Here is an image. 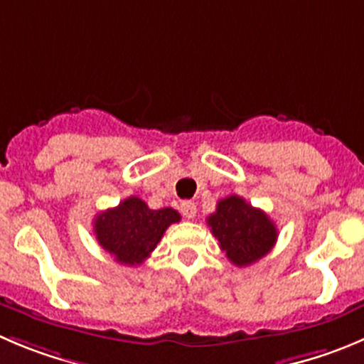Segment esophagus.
<instances>
[{
  "label": "esophagus",
  "instance_id": "esophagus-1",
  "mask_svg": "<svg viewBox=\"0 0 364 364\" xmlns=\"http://www.w3.org/2000/svg\"><path fill=\"white\" fill-rule=\"evenodd\" d=\"M180 210H182L184 218H188V220H193L196 216V205L193 202H182Z\"/></svg>",
  "mask_w": 364,
  "mask_h": 364
}]
</instances>
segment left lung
<instances>
[{
  "label": "left lung",
  "instance_id": "1",
  "mask_svg": "<svg viewBox=\"0 0 364 364\" xmlns=\"http://www.w3.org/2000/svg\"><path fill=\"white\" fill-rule=\"evenodd\" d=\"M207 225L221 250L240 268L264 257L277 241V227L268 214L237 195L220 200Z\"/></svg>",
  "mask_w": 364,
  "mask_h": 364
}]
</instances>
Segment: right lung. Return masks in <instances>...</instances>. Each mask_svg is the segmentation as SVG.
<instances>
[{"mask_svg": "<svg viewBox=\"0 0 364 364\" xmlns=\"http://www.w3.org/2000/svg\"><path fill=\"white\" fill-rule=\"evenodd\" d=\"M178 221L180 214L171 207L154 210L141 198L130 196L95 218V234L103 250L119 264L137 266L150 257L166 228Z\"/></svg>", "mask_w": 364, "mask_h": 364, "instance_id": "obj_1", "label": "right lung"}]
</instances>
